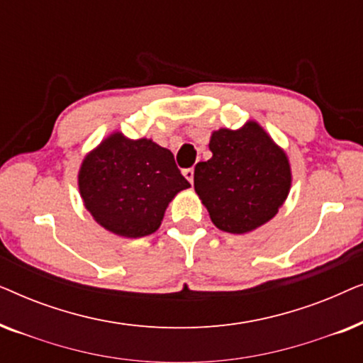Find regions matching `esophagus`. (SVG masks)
I'll return each instance as SVG.
<instances>
[{
  "instance_id": "34e87169",
  "label": "esophagus",
  "mask_w": 363,
  "mask_h": 363,
  "mask_svg": "<svg viewBox=\"0 0 363 363\" xmlns=\"http://www.w3.org/2000/svg\"><path fill=\"white\" fill-rule=\"evenodd\" d=\"M193 175H195V170H193V168H186V170H183V177H185L190 183H193Z\"/></svg>"
}]
</instances>
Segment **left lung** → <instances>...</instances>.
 I'll return each mask as SVG.
<instances>
[{
    "instance_id": "obj_1",
    "label": "left lung",
    "mask_w": 363,
    "mask_h": 363,
    "mask_svg": "<svg viewBox=\"0 0 363 363\" xmlns=\"http://www.w3.org/2000/svg\"><path fill=\"white\" fill-rule=\"evenodd\" d=\"M213 157L195 167V191L218 230L245 235L272 220L291 190L286 152L255 121L211 133Z\"/></svg>"
}]
</instances>
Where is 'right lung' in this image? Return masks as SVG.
I'll list each match as a JSON object with an SVG mask.
<instances>
[{"instance_id":"obj_1","label":"right lung","mask_w":363,"mask_h":363,"mask_svg":"<svg viewBox=\"0 0 363 363\" xmlns=\"http://www.w3.org/2000/svg\"><path fill=\"white\" fill-rule=\"evenodd\" d=\"M77 183L94 220L123 238L155 233L168 203L190 188L168 148L122 132L111 133L84 157Z\"/></svg>"}]
</instances>
